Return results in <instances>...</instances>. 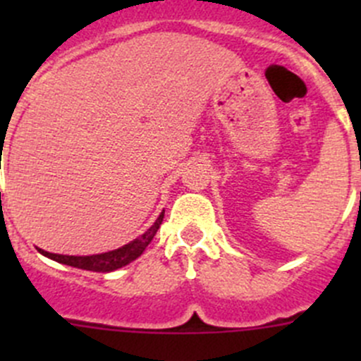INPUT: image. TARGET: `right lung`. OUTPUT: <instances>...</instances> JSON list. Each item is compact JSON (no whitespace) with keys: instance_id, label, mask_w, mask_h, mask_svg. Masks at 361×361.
<instances>
[{"instance_id":"obj_1","label":"right lung","mask_w":361,"mask_h":361,"mask_svg":"<svg viewBox=\"0 0 361 361\" xmlns=\"http://www.w3.org/2000/svg\"><path fill=\"white\" fill-rule=\"evenodd\" d=\"M162 220H164V211L159 214V218L155 220V224L152 225V227L148 228L145 234H141L140 238H136L134 241L123 245L122 248L106 251V253L75 257V255L50 253V251H45L42 248H38V251L43 255V257L50 258V260L59 262V264L69 265V267H76V269H83V271H94V272L116 271V269L130 264V262L136 260L137 257H141V255H143V251L147 250L148 245H150L152 239H154V235L157 234Z\"/></svg>"}]
</instances>
